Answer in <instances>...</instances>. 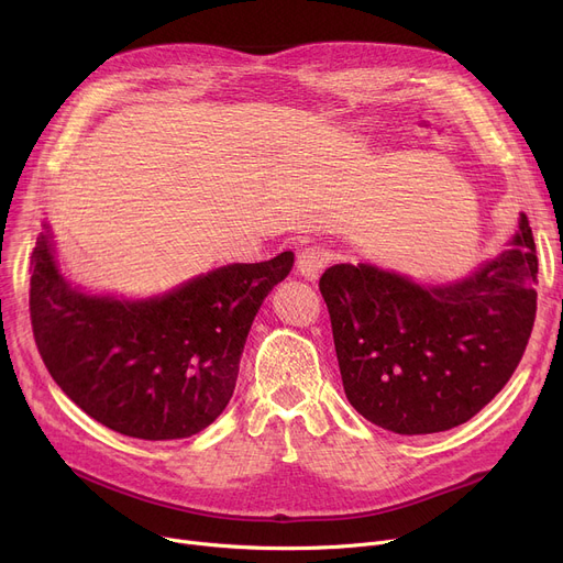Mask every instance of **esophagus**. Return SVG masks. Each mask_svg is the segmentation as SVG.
Wrapping results in <instances>:
<instances>
[{
    "label": "esophagus",
    "mask_w": 563,
    "mask_h": 563,
    "mask_svg": "<svg viewBox=\"0 0 563 563\" xmlns=\"http://www.w3.org/2000/svg\"><path fill=\"white\" fill-rule=\"evenodd\" d=\"M331 262V253L321 246H310L306 251L299 253L297 260V272L301 278L306 280H317L321 276V272L327 269V264Z\"/></svg>",
    "instance_id": "obj_1"
}]
</instances>
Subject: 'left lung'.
<instances>
[{"label": "left lung", "mask_w": 563, "mask_h": 563, "mask_svg": "<svg viewBox=\"0 0 563 563\" xmlns=\"http://www.w3.org/2000/svg\"><path fill=\"white\" fill-rule=\"evenodd\" d=\"M539 260L525 214L509 249L448 283L376 264L319 280L342 386L372 424L401 435L454 429L507 386L537 317Z\"/></svg>", "instance_id": "left-lung-1"}]
</instances>
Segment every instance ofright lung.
Listing matches in <instances>:
<instances>
[{"instance_id": "1", "label": "right lung", "mask_w": 563, "mask_h": 563, "mask_svg": "<svg viewBox=\"0 0 563 563\" xmlns=\"http://www.w3.org/2000/svg\"><path fill=\"white\" fill-rule=\"evenodd\" d=\"M291 264L285 251L155 297H118L73 283L43 223L29 291L34 338L56 386L86 416L130 438H189L228 406L253 319Z\"/></svg>"}]
</instances>
